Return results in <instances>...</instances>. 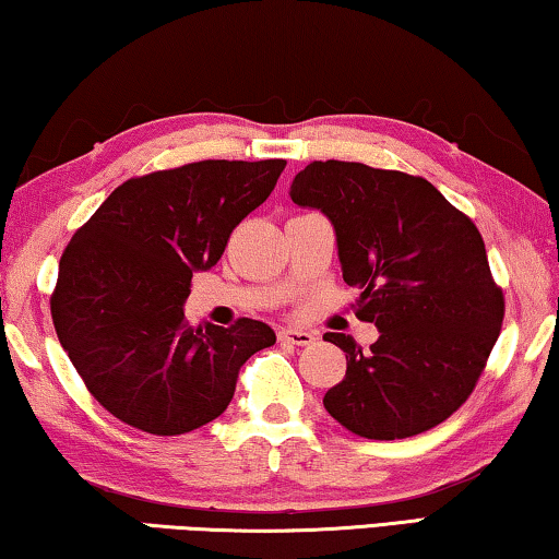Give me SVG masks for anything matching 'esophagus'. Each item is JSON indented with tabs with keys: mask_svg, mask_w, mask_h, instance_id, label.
Segmentation results:
<instances>
[{
	"mask_svg": "<svg viewBox=\"0 0 559 559\" xmlns=\"http://www.w3.org/2000/svg\"><path fill=\"white\" fill-rule=\"evenodd\" d=\"M281 344H294V346H311L316 336L304 329H281L278 331Z\"/></svg>",
	"mask_w": 559,
	"mask_h": 559,
	"instance_id": "1",
	"label": "esophagus"
}]
</instances>
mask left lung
I'll list each match as a JSON object with an SVG mask.
<instances>
[{"mask_svg":"<svg viewBox=\"0 0 559 559\" xmlns=\"http://www.w3.org/2000/svg\"><path fill=\"white\" fill-rule=\"evenodd\" d=\"M290 200L319 207L336 228L356 316L379 329L369 352L344 333L346 373L323 396L341 427L366 439H406L449 419L485 371L504 319L469 215L419 175L364 163L313 160Z\"/></svg>","mask_w":559,"mask_h":559,"instance_id":"1","label":"left lung"}]
</instances>
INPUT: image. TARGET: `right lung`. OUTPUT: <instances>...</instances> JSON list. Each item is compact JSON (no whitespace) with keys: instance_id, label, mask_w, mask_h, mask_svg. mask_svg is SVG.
Wrapping results in <instances>:
<instances>
[{"instance_id":"obj_1","label":"right lung","mask_w":559,"mask_h":559,"mask_svg":"<svg viewBox=\"0 0 559 559\" xmlns=\"http://www.w3.org/2000/svg\"><path fill=\"white\" fill-rule=\"evenodd\" d=\"M286 160H200L124 180L78 228L49 298L60 344L90 394L120 421L178 437L218 419L238 371L276 344L271 326H190L193 271L221 261Z\"/></svg>"}]
</instances>
